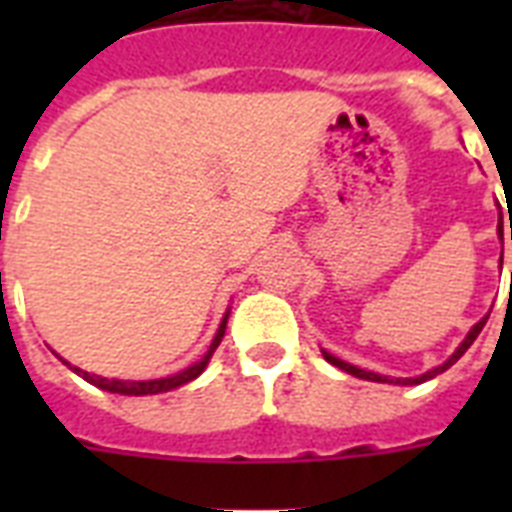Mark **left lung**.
I'll return each instance as SVG.
<instances>
[{
    "instance_id": "obj_1",
    "label": "left lung",
    "mask_w": 512,
    "mask_h": 512,
    "mask_svg": "<svg viewBox=\"0 0 512 512\" xmlns=\"http://www.w3.org/2000/svg\"><path fill=\"white\" fill-rule=\"evenodd\" d=\"M497 236H500V241H502V236H505V233H502V215H500V223H497ZM510 241H512V225H510ZM500 263H502V260H500ZM486 319H489V313H486L484 319L478 321L476 327L470 329L468 335H465V340H462L460 345H457V350H454L452 356L446 358L444 364L433 366V369H428V372L420 374V377H385V374L366 372V369H358V366H353V364H348V361H342V358L332 356V353H327V350H321V353H324V358H327L329 364H335L337 369H342V372L353 374V377H361V380H369V382H396V385H420V382L433 380V377H436V374L446 372V369H449V366L457 364V361H460V358H462V353H465V350H468L470 345H473V340H476V337L481 335V329H484Z\"/></svg>"
}]
</instances>
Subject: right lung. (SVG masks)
<instances>
[{"label": "right lung", "instance_id": "1", "mask_svg": "<svg viewBox=\"0 0 512 512\" xmlns=\"http://www.w3.org/2000/svg\"><path fill=\"white\" fill-rule=\"evenodd\" d=\"M228 313H231V308L225 311L223 321H220V327H217L215 337H212V342H209V350L204 353V356L196 361V364L185 366L183 372L172 374V377H159V380H108V377H100V374H90L84 372V369H79V366H71L66 361V358H60L63 364L71 369V372H76L82 380H87L90 385H95V388L100 390H108V393H119V396H156V393H167V390H175L180 388V385H185V382L196 380L204 369H207L209 358H212V353L217 350V345H220V340H223L225 335V324H228Z\"/></svg>", "mask_w": 512, "mask_h": 512}]
</instances>
